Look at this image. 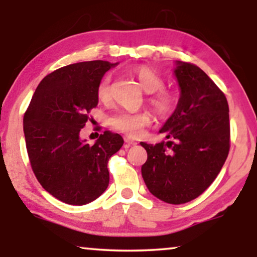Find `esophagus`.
Masks as SVG:
<instances>
[{
	"instance_id": "obj_1",
	"label": "esophagus",
	"mask_w": 257,
	"mask_h": 257,
	"mask_svg": "<svg viewBox=\"0 0 257 257\" xmlns=\"http://www.w3.org/2000/svg\"><path fill=\"white\" fill-rule=\"evenodd\" d=\"M124 142L126 143V145H128V146H135V145H137V142H135V140H132V139H130L128 137H125Z\"/></svg>"
}]
</instances>
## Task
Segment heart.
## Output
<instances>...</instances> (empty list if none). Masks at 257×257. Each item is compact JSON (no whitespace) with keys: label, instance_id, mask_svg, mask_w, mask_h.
Masks as SVG:
<instances>
[{"label":"heart","instance_id":"heart-1","mask_svg":"<svg viewBox=\"0 0 257 257\" xmlns=\"http://www.w3.org/2000/svg\"><path fill=\"white\" fill-rule=\"evenodd\" d=\"M132 75L138 79L140 86L149 93V101L156 113L160 117H168L173 113L178 105V94L174 90L164 86V79L150 66L139 65L132 69ZM97 98L103 103L111 98V79L106 76L97 86ZM152 117L149 112H115L108 118V124L114 131L125 133L128 137L137 138L142 135L144 128L151 125Z\"/></svg>","mask_w":257,"mask_h":257}]
</instances>
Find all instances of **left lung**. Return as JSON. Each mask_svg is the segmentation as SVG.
<instances>
[{
	"instance_id": "obj_1",
	"label": "left lung",
	"mask_w": 257,
	"mask_h": 257,
	"mask_svg": "<svg viewBox=\"0 0 257 257\" xmlns=\"http://www.w3.org/2000/svg\"><path fill=\"white\" fill-rule=\"evenodd\" d=\"M181 96L160 133L167 143H140L147 152L144 181L158 199L172 205L192 201L215 180L230 149L227 98L199 66L178 62Z\"/></svg>"
}]
</instances>
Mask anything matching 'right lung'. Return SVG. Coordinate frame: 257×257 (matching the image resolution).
I'll list each match as a JSON object with an SVG mask.
<instances>
[{
  "label": "right lung",
  "instance_id": "add662e5",
  "mask_svg": "<svg viewBox=\"0 0 257 257\" xmlns=\"http://www.w3.org/2000/svg\"><path fill=\"white\" fill-rule=\"evenodd\" d=\"M104 61L70 64L38 84L23 117L30 165L45 191L69 205H86L107 188V161L120 150V135L105 131L94 145L79 138L98 105L97 86L112 66Z\"/></svg>",
  "mask_w": 257,
  "mask_h": 257
}]
</instances>
